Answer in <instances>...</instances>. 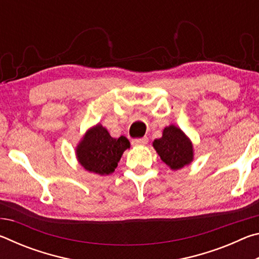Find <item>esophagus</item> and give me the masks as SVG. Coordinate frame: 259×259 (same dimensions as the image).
Segmentation results:
<instances>
[{
    "instance_id": "esophagus-1",
    "label": "esophagus",
    "mask_w": 259,
    "mask_h": 259,
    "mask_svg": "<svg viewBox=\"0 0 259 259\" xmlns=\"http://www.w3.org/2000/svg\"><path fill=\"white\" fill-rule=\"evenodd\" d=\"M148 143V138L144 137V138H138V139H134L133 144L134 145H146Z\"/></svg>"
}]
</instances>
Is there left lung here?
I'll use <instances>...</instances> for the list:
<instances>
[{
    "mask_svg": "<svg viewBox=\"0 0 259 259\" xmlns=\"http://www.w3.org/2000/svg\"><path fill=\"white\" fill-rule=\"evenodd\" d=\"M153 147L161 160L171 170H179L194 160L193 143L182 129L175 124L165 126L162 137L153 142Z\"/></svg>",
    "mask_w": 259,
    "mask_h": 259,
    "instance_id": "left-lung-1",
    "label": "left lung"
}]
</instances>
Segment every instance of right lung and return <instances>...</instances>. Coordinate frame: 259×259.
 <instances>
[{
  "instance_id": "right-lung-1",
  "label": "right lung",
  "mask_w": 259,
  "mask_h": 259,
  "mask_svg": "<svg viewBox=\"0 0 259 259\" xmlns=\"http://www.w3.org/2000/svg\"><path fill=\"white\" fill-rule=\"evenodd\" d=\"M128 148V139L123 136L113 138L105 126L97 123L83 135L75 148V155L87 171L106 176L114 172L122 154Z\"/></svg>"
}]
</instances>
